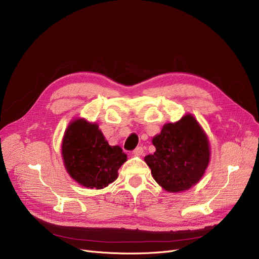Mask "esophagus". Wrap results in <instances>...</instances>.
I'll list each match as a JSON object with an SVG mask.
<instances>
[{
    "instance_id": "1",
    "label": "esophagus",
    "mask_w": 259,
    "mask_h": 259,
    "mask_svg": "<svg viewBox=\"0 0 259 259\" xmlns=\"http://www.w3.org/2000/svg\"><path fill=\"white\" fill-rule=\"evenodd\" d=\"M143 153H144V151H143L142 147H138L137 149H135V150L133 151L134 156H142Z\"/></svg>"
}]
</instances>
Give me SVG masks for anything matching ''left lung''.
<instances>
[{
  "label": "left lung",
  "mask_w": 259,
  "mask_h": 259,
  "mask_svg": "<svg viewBox=\"0 0 259 259\" xmlns=\"http://www.w3.org/2000/svg\"><path fill=\"white\" fill-rule=\"evenodd\" d=\"M156 151L144 161L153 179L168 192L192 188L203 178L210 160V146L200 123L187 113L180 121L165 123L152 139Z\"/></svg>",
  "instance_id": "obj_1"
}]
</instances>
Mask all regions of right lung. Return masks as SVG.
I'll use <instances>...</instances> for the list:
<instances>
[{
    "instance_id": "add662e5",
    "label": "right lung",
    "mask_w": 259,
    "mask_h": 259,
    "mask_svg": "<svg viewBox=\"0 0 259 259\" xmlns=\"http://www.w3.org/2000/svg\"><path fill=\"white\" fill-rule=\"evenodd\" d=\"M61 157L70 177L90 189H103L118 179L127 160L119 146H109L97 123L73 119L61 141Z\"/></svg>"
}]
</instances>
